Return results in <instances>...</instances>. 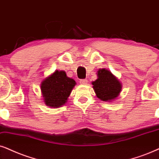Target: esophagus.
<instances>
[{"label": "esophagus", "instance_id": "esophagus-1", "mask_svg": "<svg viewBox=\"0 0 159 159\" xmlns=\"http://www.w3.org/2000/svg\"><path fill=\"white\" fill-rule=\"evenodd\" d=\"M87 79H81V81H80V83H81V84H87Z\"/></svg>", "mask_w": 159, "mask_h": 159}]
</instances>
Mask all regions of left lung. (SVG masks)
<instances>
[{"label": "left lung", "mask_w": 159, "mask_h": 159, "mask_svg": "<svg viewBox=\"0 0 159 159\" xmlns=\"http://www.w3.org/2000/svg\"><path fill=\"white\" fill-rule=\"evenodd\" d=\"M97 75V79L92 83L96 96L103 101H114L121 92L122 83L111 71L104 68L98 70Z\"/></svg>", "instance_id": "1"}]
</instances>
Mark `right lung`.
<instances>
[{
    "label": "right lung",
    "instance_id": "right-lung-1",
    "mask_svg": "<svg viewBox=\"0 0 159 159\" xmlns=\"http://www.w3.org/2000/svg\"><path fill=\"white\" fill-rule=\"evenodd\" d=\"M76 82L73 78L67 77L65 71L55 70L45 78L40 85L44 103L51 108L64 106Z\"/></svg>",
    "mask_w": 159,
    "mask_h": 159
}]
</instances>
